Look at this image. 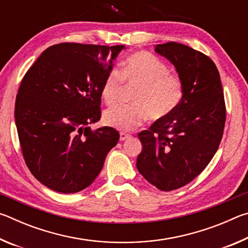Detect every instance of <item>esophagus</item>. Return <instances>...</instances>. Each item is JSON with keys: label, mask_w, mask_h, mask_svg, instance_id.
Instances as JSON below:
<instances>
[{"label": "esophagus", "mask_w": 248, "mask_h": 248, "mask_svg": "<svg viewBox=\"0 0 248 248\" xmlns=\"http://www.w3.org/2000/svg\"><path fill=\"white\" fill-rule=\"evenodd\" d=\"M129 138H131L129 133H125V132H120V141H124V140H128Z\"/></svg>", "instance_id": "34e87169"}]
</instances>
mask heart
<instances>
[{"label":"heart","instance_id":"b5f03b06","mask_svg":"<svg viewBox=\"0 0 248 248\" xmlns=\"http://www.w3.org/2000/svg\"><path fill=\"white\" fill-rule=\"evenodd\" d=\"M124 82L138 85L132 102L118 104L104 114L105 124L123 131H131L144 123L166 118L179 107L185 96V84L170 66L149 52H136L114 68L105 78L102 97L107 105L115 104L124 90Z\"/></svg>","mask_w":248,"mask_h":248}]
</instances>
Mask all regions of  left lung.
<instances>
[{"label": "left lung", "instance_id": "left-lung-1", "mask_svg": "<svg viewBox=\"0 0 248 248\" xmlns=\"http://www.w3.org/2000/svg\"><path fill=\"white\" fill-rule=\"evenodd\" d=\"M155 51L175 65L185 96L173 114L138 134L143 149L137 167L157 189L170 191L194 180L215 156L226 108L219 71L208 56L177 43L157 45Z\"/></svg>", "mask_w": 248, "mask_h": 248}]
</instances>
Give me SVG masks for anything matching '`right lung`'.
<instances>
[{"instance_id": "obj_1", "label": "right lung", "mask_w": 248, "mask_h": 248, "mask_svg": "<svg viewBox=\"0 0 248 248\" xmlns=\"http://www.w3.org/2000/svg\"><path fill=\"white\" fill-rule=\"evenodd\" d=\"M124 46L61 43L40 54L24 75L15 102L23 157L41 184L62 194L89 187L119 133L93 130L102 87Z\"/></svg>"}]
</instances>
